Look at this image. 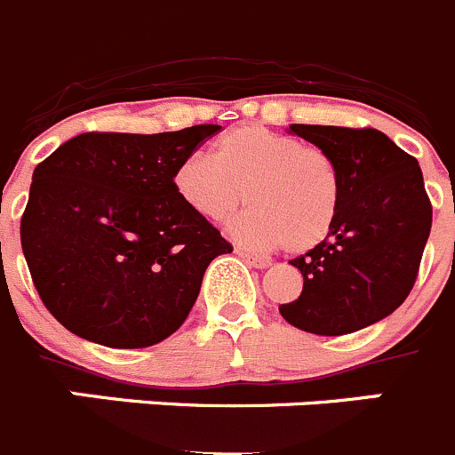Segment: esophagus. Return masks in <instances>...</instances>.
I'll use <instances>...</instances> for the list:
<instances>
[{"label": "esophagus", "instance_id": "1", "mask_svg": "<svg viewBox=\"0 0 455 455\" xmlns=\"http://www.w3.org/2000/svg\"><path fill=\"white\" fill-rule=\"evenodd\" d=\"M235 252H236V255H239L241 259H243L248 266H255V268H266V266H270L268 259H264V257L252 255V252H248V250H243V248H236Z\"/></svg>", "mask_w": 455, "mask_h": 455}]
</instances>
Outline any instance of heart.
Segmentation results:
<instances>
[{
	"mask_svg": "<svg viewBox=\"0 0 455 455\" xmlns=\"http://www.w3.org/2000/svg\"><path fill=\"white\" fill-rule=\"evenodd\" d=\"M173 187L200 219L223 220L243 203L250 210L228 225L250 248L307 252L327 239L339 216L343 178L320 146L261 126L225 132L214 156L185 157Z\"/></svg>",
	"mask_w": 455,
	"mask_h": 455,
	"instance_id": "b5f03b06",
	"label": "heart"
}]
</instances>
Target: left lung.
<instances>
[{"mask_svg":"<svg viewBox=\"0 0 455 455\" xmlns=\"http://www.w3.org/2000/svg\"><path fill=\"white\" fill-rule=\"evenodd\" d=\"M291 131L336 160L343 191L327 239L291 259L302 293L279 304V314L318 336L358 331L393 314L418 279L433 219L422 169L374 128L293 124Z\"/></svg>","mask_w":455,"mask_h":455,"instance_id":"obj_1","label":"left lung"}]
</instances>
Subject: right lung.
I'll return each instance as SVG.
<instances>
[{"mask_svg":"<svg viewBox=\"0 0 455 455\" xmlns=\"http://www.w3.org/2000/svg\"><path fill=\"white\" fill-rule=\"evenodd\" d=\"M219 131L83 132L36 166L20 239L62 327L116 349L180 329L210 261L232 243L182 203L173 173Z\"/></svg>","mask_w":455,"mask_h":455,"instance_id":"obj_1","label":"right lung"}]
</instances>
